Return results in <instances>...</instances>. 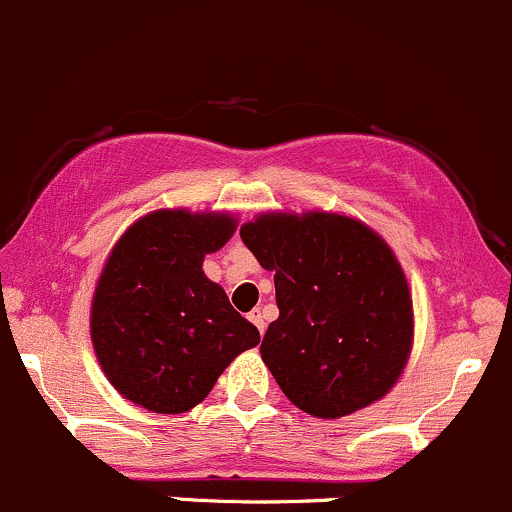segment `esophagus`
Returning <instances> with one entry per match:
<instances>
[{"label":"esophagus","mask_w":512,"mask_h":512,"mask_svg":"<svg viewBox=\"0 0 512 512\" xmlns=\"http://www.w3.org/2000/svg\"><path fill=\"white\" fill-rule=\"evenodd\" d=\"M249 320H251V323L256 325L258 333H261V335L266 333V318H263L261 310H251V313H249Z\"/></svg>","instance_id":"1"}]
</instances>
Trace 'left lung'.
Masks as SVG:
<instances>
[{
	"label": "left lung",
	"instance_id": "1",
	"mask_svg": "<svg viewBox=\"0 0 512 512\" xmlns=\"http://www.w3.org/2000/svg\"><path fill=\"white\" fill-rule=\"evenodd\" d=\"M241 241L276 271L261 357L303 412L347 416L389 392L412 350L407 278L389 246L340 214H263Z\"/></svg>",
	"mask_w": 512,
	"mask_h": 512
}]
</instances>
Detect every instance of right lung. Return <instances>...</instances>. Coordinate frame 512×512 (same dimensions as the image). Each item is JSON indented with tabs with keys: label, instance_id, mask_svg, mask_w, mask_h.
<instances>
[{
	"label": "right lung",
	"instance_id": "obj_1",
	"mask_svg": "<svg viewBox=\"0 0 512 512\" xmlns=\"http://www.w3.org/2000/svg\"><path fill=\"white\" fill-rule=\"evenodd\" d=\"M229 214L162 209L135 221L105 263L91 340L115 389L155 414L197 407L261 335L202 271L234 234Z\"/></svg>",
	"mask_w": 512,
	"mask_h": 512
}]
</instances>
